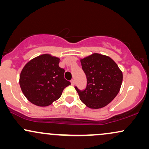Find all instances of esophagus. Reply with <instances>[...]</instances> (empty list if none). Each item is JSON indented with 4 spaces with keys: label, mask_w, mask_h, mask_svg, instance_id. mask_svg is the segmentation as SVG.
<instances>
[{
    "label": "esophagus",
    "mask_w": 149,
    "mask_h": 149,
    "mask_svg": "<svg viewBox=\"0 0 149 149\" xmlns=\"http://www.w3.org/2000/svg\"><path fill=\"white\" fill-rule=\"evenodd\" d=\"M71 85H74V84H75L74 80H71Z\"/></svg>",
    "instance_id": "1"
}]
</instances>
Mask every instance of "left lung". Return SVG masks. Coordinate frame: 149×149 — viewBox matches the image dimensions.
Instances as JSON below:
<instances>
[{"instance_id": "1", "label": "left lung", "mask_w": 149, "mask_h": 149, "mask_svg": "<svg viewBox=\"0 0 149 149\" xmlns=\"http://www.w3.org/2000/svg\"><path fill=\"white\" fill-rule=\"evenodd\" d=\"M80 61L87 78L85 90L80 91L75 87L80 101L90 109L106 107L120 91L122 71L111 58L99 53H93Z\"/></svg>"}]
</instances>
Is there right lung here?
Segmentation results:
<instances>
[{"instance_id":"add662e5","label":"right lung","mask_w":149,"mask_h":149,"mask_svg":"<svg viewBox=\"0 0 149 149\" xmlns=\"http://www.w3.org/2000/svg\"><path fill=\"white\" fill-rule=\"evenodd\" d=\"M60 59L43 54L27 62L19 76V85L26 98L38 107H47L61 97L71 83L64 79Z\"/></svg>"}]
</instances>
